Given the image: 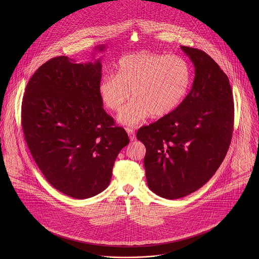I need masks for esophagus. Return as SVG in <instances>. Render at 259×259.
<instances>
[{"mask_svg":"<svg viewBox=\"0 0 259 259\" xmlns=\"http://www.w3.org/2000/svg\"><path fill=\"white\" fill-rule=\"evenodd\" d=\"M126 132L128 134V137L131 139V141H135L136 140V135H135V131L132 128H126Z\"/></svg>","mask_w":259,"mask_h":259,"instance_id":"34e87169","label":"esophagus"}]
</instances>
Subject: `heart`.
I'll list each match as a JSON object with an SVG mask.
<instances>
[{
	"label": "heart",
	"mask_w": 259,
	"mask_h": 259,
	"mask_svg": "<svg viewBox=\"0 0 259 259\" xmlns=\"http://www.w3.org/2000/svg\"><path fill=\"white\" fill-rule=\"evenodd\" d=\"M190 81V69L183 58L141 52L122 56L116 63L115 76H104L98 90L104 105L112 111L122 109L132 92L134 101L117 119L135 126L149 114L161 117L175 111L184 101Z\"/></svg>",
	"instance_id": "obj_1"
}]
</instances>
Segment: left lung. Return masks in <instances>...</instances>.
Instances as JSON below:
<instances>
[{
    "instance_id": "obj_1",
    "label": "left lung",
    "mask_w": 259,
    "mask_h": 259,
    "mask_svg": "<svg viewBox=\"0 0 259 259\" xmlns=\"http://www.w3.org/2000/svg\"><path fill=\"white\" fill-rule=\"evenodd\" d=\"M194 66V79L182 104L141 127L137 138L147 148L145 168L155 194L177 199L205 185L229 148L234 118L227 75L204 52L182 46Z\"/></svg>"
}]
</instances>
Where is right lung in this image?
Masks as SVG:
<instances>
[{
    "instance_id": "right-lung-1",
    "label": "right lung",
    "mask_w": 259,
    "mask_h": 259,
    "mask_svg": "<svg viewBox=\"0 0 259 259\" xmlns=\"http://www.w3.org/2000/svg\"><path fill=\"white\" fill-rule=\"evenodd\" d=\"M93 59L48 61L30 78L22 103L25 140L38 168L56 189L77 199L109 186L115 158L130 143L103 108L102 63L95 54Z\"/></svg>"
}]
</instances>
